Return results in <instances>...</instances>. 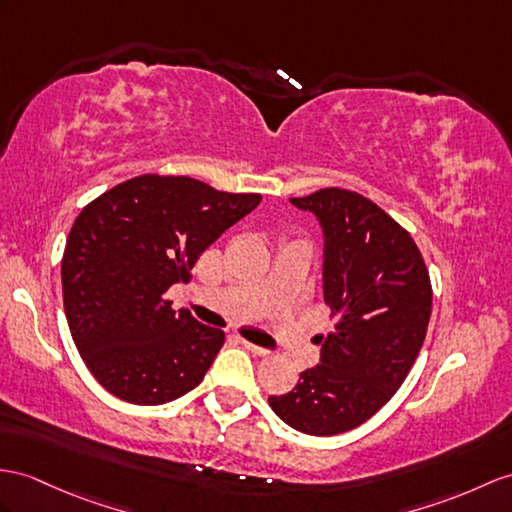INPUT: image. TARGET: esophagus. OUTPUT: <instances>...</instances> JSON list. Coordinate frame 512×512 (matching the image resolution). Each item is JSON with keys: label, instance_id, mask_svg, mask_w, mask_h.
Instances as JSON below:
<instances>
[{"label": "esophagus", "instance_id": "obj_1", "mask_svg": "<svg viewBox=\"0 0 512 512\" xmlns=\"http://www.w3.org/2000/svg\"><path fill=\"white\" fill-rule=\"evenodd\" d=\"M241 343L247 347L249 352L256 354V356H269V354H271L269 350H265V347H260V345H256V343H249V341H245V339H241Z\"/></svg>", "mask_w": 512, "mask_h": 512}]
</instances>
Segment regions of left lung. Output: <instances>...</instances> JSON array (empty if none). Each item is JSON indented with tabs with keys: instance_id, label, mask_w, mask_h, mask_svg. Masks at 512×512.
Masks as SVG:
<instances>
[{
	"instance_id": "obj_1",
	"label": "left lung",
	"mask_w": 512,
	"mask_h": 512,
	"mask_svg": "<svg viewBox=\"0 0 512 512\" xmlns=\"http://www.w3.org/2000/svg\"><path fill=\"white\" fill-rule=\"evenodd\" d=\"M291 202L321 221L334 328L319 336L321 363L269 406L299 432L332 436L371 419L406 380L428 332L432 284L410 232L365 195L328 186Z\"/></svg>"
}]
</instances>
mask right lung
<instances>
[{"mask_svg": "<svg viewBox=\"0 0 512 512\" xmlns=\"http://www.w3.org/2000/svg\"><path fill=\"white\" fill-rule=\"evenodd\" d=\"M258 204V193L145 173L82 208L62 254V302L84 365L108 393L156 406L204 380L226 334L176 313L165 295Z\"/></svg>", "mask_w": 512, "mask_h": 512, "instance_id": "right-lung-1", "label": "right lung"}]
</instances>
